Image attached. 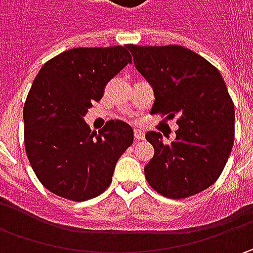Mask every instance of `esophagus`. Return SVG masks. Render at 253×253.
Instances as JSON below:
<instances>
[{
  "label": "esophagus",
  "mask_w": 253,
  "mask_h": 253,
  "mask_svg": "<svg viewBox=\"0 0 253 253\" xmlns=\"http://www.w3.org/2000/svg\"><path fill=\"white\" fill-rule=\"evenodd\" d=\"M133 136H135L136 141H143V139H145V133H143V131H141V129H135V131H133Z\"/></svg>",
  "instance_id": "34e87169"
}]
</instances>
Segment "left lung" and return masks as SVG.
<instances>
[{"mask_svg":"<svg viewBox=\"0 0 253 253\" xmlns=\"http://www.w3.org/2000/svg\"><path fill=\"white\" fill-rule=\"evenodd\" d=\"M136 70L151 84V114L179 117L176 138L146 132L155 155L145 166L148 183L162 196L186 199L212 186L234 145L235 110L219 72L183 46L129 44Z\"/></svg>","mask_w":253,"mask_h":253,"instance_id":"1","label":"left lung"}]
</instances>
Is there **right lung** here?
<instances>
[{
	"mask_svg": "<svg viewBox=\"0 0 253 253\" xmlns=\"http://www.w3.org/2000/svg\"><path fill=\"white\" fill-rule=\"evenodd\" d=\"M128 63L126 46L76 47L46 62L35 77L24 107L25 149L49 191L85 201L108 189L133 131L126 122L112 120L97 133L84 117Z\"/></svg>",
	"mask_w": 253,
	"mask_h": 253,
	"instance_id": "right-lung-1",
	"label": "right lung"
}]
</instances>
